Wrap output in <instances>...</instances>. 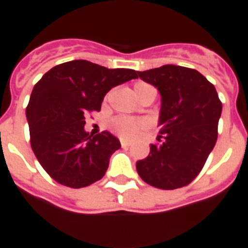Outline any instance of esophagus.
<instances>
[{"label": "esophagus", "instance_id": "1", "mask_svg": "<svg viewBox=\"0 0 248 248\" xmlns=\"http://www.w3.org/2000/svg\"><path fill=\"white\" fill-rule=\"evenodd\" d=\"M130 145H131V143L127 141V140H121V147L122 148H128Z\"/></svg>", "mask_w": 248, "mask_h": 248}]
</instances>
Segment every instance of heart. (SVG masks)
<instances>
[{
    "mask_svg": "<svg viewBox=\"0 0 248 248\" xmlns=\"http://www.w3.org/2000/svg\"><path fill=\"white\" fill-rule=\"evenodd\" d=\"M134 90H135L136 95L139 97L143 96L144 93H157L153 86L147 82H141V81L134 85ZM110 127L122 139L131 140L139 135L140 132L145 131V130L149 128V121L145 120V118H132V117L121 116L116 117L110 122Z\"/></svg>",
    "mask_w": 248,
    "mask_h": 248,
    "instance_id": "1",
    "label": "heart"
}]
</instances>
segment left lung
Listing matches in <instances>:
<instances>
[{
  "instance_id": "obj_1",
  "label": "left lung",
  "mask_w": 248,
  "mask_h": 248,
  "mask_svg": "<svg viewBox=\"0 0 248 248\" xmlns=\"http://www.w3.org/2000/svg\"><path fill=\"white\" fill-rule=\"evenodd\" d=\"M162 96L161 144H151L147 158L136 162L139 176L159 189L190 184L203 169L217 140L221 101L215 86L192 68L167 64L138 72Z\"/></svg>"
}]
</instances>
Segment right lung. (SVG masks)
Instances as JSON below:
<instances>
[{
    "label": "right lung",
    "mask_w": 248,
    "mask_h": 248,
    "mask_svg": "<svg viewBox=\"0 0 248 248\" xmlns=\"http://www.w3.org/2000/svg\"><path fill=\"white\" fill-rule=\"evenodd\" d=\"M132 78H138L134 69L72 60L51 68L34 85L25 109L31 147L54 180L78 189L104 176L120 140L108 131L89 135L85 117L100 110L112 87Z\"/></svg>",
    "instance_id": "obj_1"
}]
</instances>
